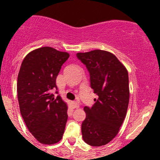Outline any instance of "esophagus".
<instances>
[{"instance_id":"esophagus-1","label":"esophagus","mask_w":160,"mask_h":160,"mask_svg":"<svg viewBox=\"0 0 160 160\" xmlns=\"http://www.w3.org/2000/svg\"><path fill=\"white\" fill-rule=\"evenodd\" d=\"M72 107L73 108H79V104L77 102V101H72Z\"/></svg>"}]
</instances>
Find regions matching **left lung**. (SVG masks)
<instances>
[{
  "label": "left lung",
  "mask_w": 160,
  "mask_h": 160,
  "mask_svg": "<svg viewBox=\"0 0 160 160\" xmlns=\"http://www.w3.org/2000/svg\"><path fill=\"white\" fill-rule=\"evenodd\" d=\"M77 57L86 66L90 87L98 96L91 108L84 107L83 139L90 146H104L117 135L126 115L129 102L128 71L114 55L104 50L77 53Z\"/></svg>",
  "instance_id": "left-lung-1"
}]
</instances>
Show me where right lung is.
I'll use <instances>...</instances> for the list:
<instances>
[{
	"label": "right lung",
	"instance_id": "add662e5",
	"mask_svg": "<svg viewBox=\"0 0 160 160\" xmlns=\"http://www.w3.org/2000/svg\"><path fill=\"white\" fill-rule=\"evenodd\" d=\"M70 55L52 47L28 53L18 76L17 91L21 114L27 128L42 144L52 145L62 138L67 122V106L52 91L62 64Z\"/></svg>",
	"mask_w": 160,
	"mask_h": 160
}]
</instances>
